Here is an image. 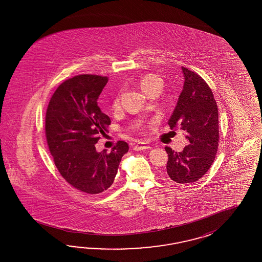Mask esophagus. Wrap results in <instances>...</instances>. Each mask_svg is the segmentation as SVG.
Returning a JSON list of instances; mask_svg holds the SVG:
<instances>
[{
  "label": "esophagus",
  "instance_id": "34e87169",
  "mask_svg": "<svg viewBox=\"0 0 262 262\" xmlns=\"http://www.w3.org/2000/svg\"><path fill=\"white\" fill-rule=\"evenodd\" d=\"M151 147L149 146V145H147L146 143H137L136 145H135V147H134V149H135V151H141V150H147V149H150Z\"/></svg>",
  "mask_w": 262,
  "mask_h": 262
}]
</instances>
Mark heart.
Masks as SVG:
<instances>
[{
	"instance_id": "heart-1",
	"label": "heart",
	"mask_w": 262,
	"mask_h": 262,
	"mask_svg": "<svg viewBox=\"0 0 262 262\" xmlns=\"http://www.w3.org/2000/svg\"><path fill=\"white\" fill-rule=\"evenodd\" d=\"M139 86L142 89L143 92L147 95H154L155 93H160L162 88H163V80L159 76L149 74L145 75L141 79L139 80ZM114 110H118L120 106V100L118 97H116L113 101L112 104Z\"/></svg>"
}]
</instances>
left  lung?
<instances>
[{
  "label": "left lung",
  "mask_w": 262,
  "mask_h": 262,
  "mask_svg": "<svg viewBox=\"0 0 262 262\" xmlns=\"http://www.w3.org/2000/svg\"><path fill=\"white\" fill-rule=\"evenodd\" d=\"M184 83L170 128L180 127L189 144L183 151L165 147L168 177L180 184L196 183L212 165L219 146L218 107L212 90L200 75L182 67Z\"/></svg>",
  "instance_id": "1"
}]
</instances>
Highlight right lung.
<instances>
[{
  "mask_svg": "<svg viewBox=\"0 0 262 262\" xmlns=\"http://www.w3.org/2000/svg\"><path fill=\"white\" fill-rule=\"evenodd\" d=\"M107 77L83 74L64 80L52 96L45 117L48 147L57 171L74 188L89 195L108 189L128 151L117 141L110 152L95 144L111 124L97 101Z\"/></svg>",
  "mask_w": 262,
  "mask_h": 262,
  "instance_id": "1",
  "label": "right lung"
}]
</instances>
